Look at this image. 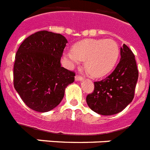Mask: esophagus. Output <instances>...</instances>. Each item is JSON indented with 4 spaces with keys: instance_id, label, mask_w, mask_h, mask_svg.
Listing matches in <instances>:
<instances>
[{
    "instance_id": "1",
    "label": "esophagus",
    "mask_w": 150,
    "mask_h": 150,
    "mask_svg": "<svg viewBox=\"0 0 150 150\" xmlns=\"http://www.w3.org/2000/svg\"><path fill=\"white\" fill-rule=\"evenodd\" d=\"M83 80V78L82 76H79V75H76V76H75V81H81Z\"/></svg>"
}]
</instances>
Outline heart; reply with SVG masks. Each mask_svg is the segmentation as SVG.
Masks as SVG:
<instances>
[{
  "mask_svg": "<svg viewBox=\"0 0 150 150\" xmlns=\"http://www.w3.org/2000/svg\"><path fill=\"white\" fill-rule=\"evenodd\" d=\"M69 65L85 61L88 74L100 77L112 70L119 57V46L113 39H87L74 44L73 50L64 54Z\"/></svg>",
  "mask_w": 150,
  "mask_h": 150,
  "instance_id": "1",
  "label": "heart"
}]
</instances>
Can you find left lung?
Instances as JSON below:
<instances>
[{
  "instance_id": "1",
  "label": "left lung",
  "mask_w": 150,
  "mask_h": 150,
  "mask_svg": "<svg viewBox=\"0 0 150 150\" xmlns=\"http://www.w3.org/2000/svg\"><path fill=\"white\" fill-rule=\"evenodd\" d=\"M119 63L108 76L94 82L93 93L87 96V105L102 115L120 112L132 101L139 77L135 56L125 44L120 49Z\"/></svg>"
}]
</instances>
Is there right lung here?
Returning a JSON list of instances; mask_svg holds the SVG:
<instances>
[{"label":"right lung","mask_w":150,"mask_h":150,"mask_svg":"<svg viewBox=\"0 0 150 150\" xmlns=\"http://www.w3.org/2000/svg\"><path fill=\"white\" fill-rule=\"evenodd\" d=\"M67 40L60 34L40 31L19 46L14 65V87L28 107L39 112L55 108L74 83V72L61 67Z\"/></svg>","instance_id":"1"}]
</instances>
